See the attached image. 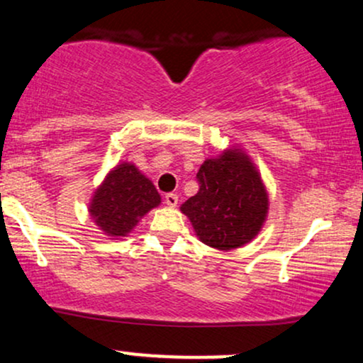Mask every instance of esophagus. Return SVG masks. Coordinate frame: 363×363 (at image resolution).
I'll list each match as a JSON object with an SVG mask.
<instances>
[{
  "instance_id": "esophagus-1",
  "label": "esophagus",
  "mask_w": 363,
  "mask_h": 363,
  "mask_svg": "<svg viewBox=\"0 0 363 363\" xmlns=\"http://www.w3.org/2000/svg\"><path fill=\"white\" fill-rule=\"evenodd\" d=\"M177 201H179V196L176 193H167L165 194V203H167L169 206H177Z\"/></svg>"
}]
</instances>
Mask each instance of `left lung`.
Instances as JSON below:
<instances>
[{
    "label": "left lung",
    "instance_id": "1",
    "mask_svg": "<svg viewBox=\"0 0 363 363\" xmlns=\"http://www.w3.org/2000/svg\"><path fill=\"white\" fill-rule=\"evenodd\" d=\"M199 191L181 206L203 244L220 251L242 247L259 234L268 193L251 158L237 148L208 158L196 174Z\"/></svg>",
    "mask_w": 363,
    "mask_h": 363
}]
</instances>
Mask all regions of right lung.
Here are the masks:
<instances>
[{
  "label": "right lung",
  "instance_id": "1",
  "mask_svg": "<svg viewBox=\"0 0 363 363\" xmlns=\"http://www.w3.org/2000/svg\"><path fill=\"white\" fill-rule=\"evenodd\" d=\"M160 205V194L148 177L129 162L107 174L90 203V216L109 237H126L141 216Z\"/></svg>",
  "mask_w": 363,
  "mask_h": 363
}]
</instances>
